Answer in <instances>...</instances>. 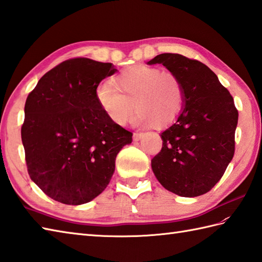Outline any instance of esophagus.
<instances>
[{
    "label": "esophagus",
    "instance_id": "esophagus-1",
    "mask_svg": "<svg viewBox=\"0 0 262 262\" xmlns=\"http://www.w3.org/2000/svg\"><path fill=\"white\" fill-rule=\"evenodd\" d=\"M143 137H144L143 133H134V134H133V140L134 141H140Z\"/></svg>",
    "mask_w": 262,
    "mask_h": 262
}]
</instances>
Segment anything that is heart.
Here are the masks:
<instances>
[{"mask_svg": "<svg viewBox=\"0 0 262 262\" xmlns=\"http://www.w3.org/2000/svg\"><path fill=\"white\" fill-rule=\"evenodd\" d=\"M96 100L116 125L130 120L134 104L138 125L165 127L180 115L185 102L182 82L172 72L147 65H133L96 89Z\"/></svg>", "mask_w": 262, "mask_h": 262, "instance_id": "1", "label": "heart"}]
</instances>
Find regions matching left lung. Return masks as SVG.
<instances>
[{
  "instance_id": "1",
  "label": "left lung",
  "mask_w": 262,
  "mask_h": 262,
  "mask_svg": "<svg viewBox=\"0 0 262 262\" xmlns=\"http://www.w3.org/2000/svg\"><path fill=\"white\" fill-rule=\"evenodd\" d=\"M177 74L185 90L181 114L162 138L152 170L166 190L181 197L208 192L223 177L235 148L238 113L229 90L208 66L180 54H160L147 62Z\"/></svg>"
}]
</instances>
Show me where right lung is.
<instances>
[{
  "instance_id": "obj_1",
  "label": "right lung",
  "mask_w": 262,
  "mask_h": 262,
  "mask_svg": "<svg viewBox=\"0 0 262 262\" xmlns=\"http://www.w3.org/2000/svg\"><path fill=\"white\" fill-rule=\"evenodd\" d=\"M117 70L79 57L60 63L38 81L25 105L21 138L31 180L66 205L91 202L109 185L117 154L133 134L114 124L96 89Z\"/></svg>"
}]
</instances>
